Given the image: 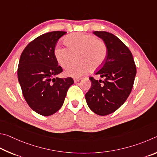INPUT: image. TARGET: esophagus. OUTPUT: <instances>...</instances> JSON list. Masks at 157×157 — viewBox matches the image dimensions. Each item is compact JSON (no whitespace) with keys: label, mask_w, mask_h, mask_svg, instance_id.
I'll return each instance as SVG.
<instances>
[{"label":"esophagus","mask_w":157,"mask_h":157,"mask_svg":"<svg viewBox=\"0 0 157 157\" xmlns=\"http://www.w3.org/2000/svg\"><path fill=\"white\" fill-rule=\"evenodd\" d=\"M80 80H81V78H74V83H77V82H78Z\"/></svg>","instance_id":"esophagus-1"}]
</instances>
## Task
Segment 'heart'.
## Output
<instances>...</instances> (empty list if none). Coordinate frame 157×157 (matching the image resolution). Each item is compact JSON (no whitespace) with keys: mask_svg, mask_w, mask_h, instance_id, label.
I'll list each match as a JSON object with an SVG mask.
<instances>
[{"mask_svg":"<svg viewBox=\"0 0 157 157\" xmlns=\"http://www.w3.org/2000/svg\"><path fill=\"white\" fill-rule=\"evenodd\" d=\"M64 43L67 48L57 45L54 48V55L58 64L66 68L74 61L76 56L78 61L65 71L67 76L79 77L90 69L97 70L106 59L105 44L92 35L74 33L65 38Z\"/></svg>","mask_w":157,"mask_h":157,"instance_id":"heart-1","label":"heart"}]
</instances>
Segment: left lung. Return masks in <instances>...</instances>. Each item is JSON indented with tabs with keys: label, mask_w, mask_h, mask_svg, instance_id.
I'll return each mask as SVG.
<instances>
[{
	"label": "left lung",
	"mask_w": 157,
	"mask_h": 157,
	"mask_svg": "<svg viewBox=\"0 0 157 157\" xmlns=\"http://www.w3.org/2000/svg\"><path fill=\"white\" fill-rule=\"evenodd\" d=\"M93 34L104 41L107 56L102 67L95 73L103 80L90 77L92 86L86 94V99L93 112L105 116L116 111L127 100L136 69L130 49L119 38L107 32L96 31Z\"/></svg>",
	"instance_id": "1"
}]
</instances>
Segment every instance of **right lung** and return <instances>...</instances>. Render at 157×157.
Returning a JSON list of instances; mask_svg holds the SVG:
<instances>
[{
  "label": "right lung",
  "instance_id": "right-lung-1",
  "mask_svg": "<svg viewBox=\"0 0 157 157\" xmlns=\"http://www.w3.org/2000/svg\"><path fill=\"white\" fill-rule=\"evenodd\" d=\"M65 34L54 31L39 36L27 45L19 60L18 78L25 99L42 116H50L59 110L74 83L70 77L56 76L63 70L58 66L54 50L57 41Z\"/></svg>",
  "mask_w": 157,
  "mask_h": 157
}]
</instances>
